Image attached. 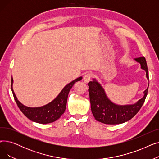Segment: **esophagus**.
I'll return each instance as SVG.
<instances>
[{"label":"esophagus","instance_id":"esophagus-1","mask_svg":"<svg viewBox=\"0 0 159 159\" xmlns=\"http://www.w3.org/2000/svg\"><path fill=\"white\" fill-rule=\"evenodd\" d=\"M91 78V74H90V73L86 74L84 77V82L87 84V83H88L90 81Z\"/></svg>","mask_w":159,"mask_h":159}]
</instances>
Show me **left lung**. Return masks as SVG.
I'll return each instance as SVG.
<instances>
[{"label":"left lung","instance_id":"1","mask_svg":"<svg viewBox=\"0 0 159 159\" xmlns=\"http://www.w3.org/2000/svg\"><path fill=\"white\" fill-rule=\"evenodd\" d=\"M146 71L149 80L148 70L144 57L134 58ZM91 110L96 120L106 124H119L131 119L140 110L146 98L148 86L144 91V96L133 104L118 105L111 101L101 84L95 79L88 83Z\"/></svg>","mask_w":159,"mask_h":159}]
</instances>
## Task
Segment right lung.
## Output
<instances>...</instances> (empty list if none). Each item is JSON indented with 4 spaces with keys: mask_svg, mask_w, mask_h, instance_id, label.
Instances as JSON below:
<instances>
[{
    "mask_svg": "<svg viewBox=\"0 0 159 159\" xmlns=\"http://www.w3.org/2000/svg\"><path fill=\"white\" fill-rule=\"evenodd\" d=\"M82 79L80 77L67 84L59 93L57 97L49 103L36 107H31L22 104L16 98L13 89V80L11 78V91L15 98V101L22 113L31 121L39 124H48L55 122L59 119L61 115L64 113L67 99L70 89L73 85L78 81Z\"/></svg>",
    "mask_w": 159,
    "mask_h": 159,
    "instance_id": "obj_1",
    "label": "right lung"
}]
</instances>
